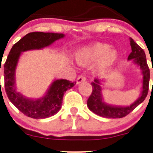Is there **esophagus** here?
Masks as SVG:
<instances>
[{
  "label": "esophagus",
  "instance_id": "1",
  "mask_svg": "<svg viewBox=\"0 0 153 153\" xmlns=\"http://www.w3.org/2000/svg\"><path fill=\"white\" fill-rule=\"evenodd\" d=\"M86 81L85 75H81L78 77V78H77V84H80V83L83 82V81Z\"/></svg>",
  "mask_w": 153,
  "mask_h": 153
}]
</instances>
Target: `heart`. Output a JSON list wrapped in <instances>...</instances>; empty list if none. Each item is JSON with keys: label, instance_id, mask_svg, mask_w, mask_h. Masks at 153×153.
<instances>
[{"label": "heart", "instance_id": "1", "mask_svg": "<svg viewBox=\"0 0 153 153\" xmlns=\"http://www.w3.org/2000/svg\"><path fill=\"white\" fill-rule=\"evenodd\" d=\"M118 52L110 49V46L102 43H96L89 47L84 48L77 55V60L80 64H85L98 61L97 69L104 72L109 69L117 61Z\"/></svg>", "mask_w": 153, "mask_h": 153}]
</instances>
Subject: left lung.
<instances>
[{
	"label": "left lung",
	"instance_id": "obj_1",
	"mask_svg": "<svg viewBox=\"0 0 153 153\" xmlns=\"http://www.w3.org/2000/svg\"><path fill=\"white\" fill-rule=\"evenodd\" d=\"M130 45L132 52L128 56V60L133 59L134 62L139 66L143 72V90L141 97L133 104L126 107L107 105L104 102L101 97V88L100 86L101 83L98 79H95L93 82H92V91L87 100V106L89 109L96 115L108 118H123L141 104L147 95L150 73L146 62V55L142 48L138 46L132 38H130Z\"/></svg>",
	"mask_w": 153,
	"mask_h": 153
}]
</instances>
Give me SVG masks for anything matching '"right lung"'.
<instances>
[{
    "mask_svg": "<svg viewBox=\"0 0 153 153\" xmlns=\"http://www.w3.org/2000/svg\"><path fill=\"white\" fill-rule=\"evenodd\" d=\"M64 36V34L52 32L28 33L14 44L4 64V86L7 97L22 113L29 118H46L56 114L61 107L64 92L75 86V82L65 79L56 80L44 98L38 100L24 98L16 92L15 88V71L18 58L21 52L46 47Z\"/></svg>",
    "mask_w": 153,
    "mask_h": 153,
    "instance_id": "obj_1",
    "label": "right lung"
}]
</instances>
